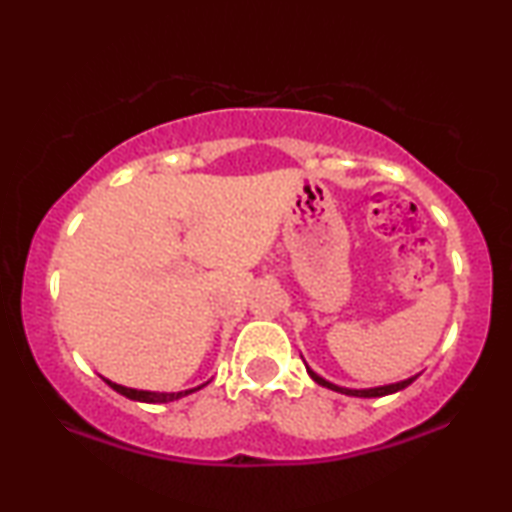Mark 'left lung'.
I'll return each instance as SVG.
<instances>
[{"mask_svg":"<svg viewBox=\"0 0 512 512\" xmlns=\"http://www.w3.org/2000/svg\"><path fill=\"white\" fill-rule=\"evenodd\" d=\"M303 361H305V359H303ZM305 368H307V375H310L312 380L317 382V384H321V387H326V389H331V391H338V394H345V396H356V398H380V396L396 394V391H401V389H405V387H410V384L415 382L417 377H419V373H417V375L408 377V380L391 382V384H382V387H370V389H349V387H340V384H333V382L324 380V377L314 373V370H312L310 366H307V363H305Z\"/></svg>","mask_w":512,"mask_h":512,"instance_id":"obj_1","label":"left lung"}]
</instances>
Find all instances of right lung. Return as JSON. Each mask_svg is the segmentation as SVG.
Masks as SVG:
<instances>
[{"mask_svg":"<svg viewBox=\"0 0 512 512\" xmlns=\"http://www.w3.org/2000/svg\"><path fill=\"white\" fill-rule=\"evenodd\" d=\"M104 382L109 384L111 389L118 391V394L130 398V401H139V403H170V401H179V398H184L188 394H193V391H200L202 387H207L209 380L205 384H198V387L193 389H184V391H144V389H132V387H123V384H116L107 380V377H102Z\"/></svg>","mask_w":512,"mask_h":512,"instance_id":"1","label":"right lung"}]
</instances>
